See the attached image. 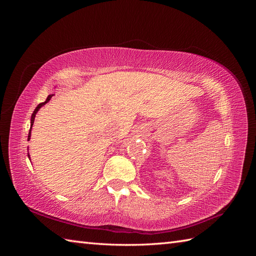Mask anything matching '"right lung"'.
<instances>
[{
  "instance_id": "right-lung-1",
  "label": "right lung",
  "mask_w": 256,
  "mask_h": 256,
  "mask_svg": "<svg viewBox=\"0 0 256 256\" xmlns=\"http://www.w3.org/2000/svg\"><path fill=\"white\" fill-rule=\"evenodd\" d=\"M53 96V94H51V95H49L48 97H47V99H46V102H42V104H38L37 106H36V109L34 110V112H33V114H32V118H30V129H32V126H33V122H34V120H35V115H36V113H37V111L38 110H40V108L44 106V104H47L48 102H49V100L51 99V97ZM30 132H28V141L30 140ZM28 156H30V154H28Z\"/></svg>"
}]
</instances>
